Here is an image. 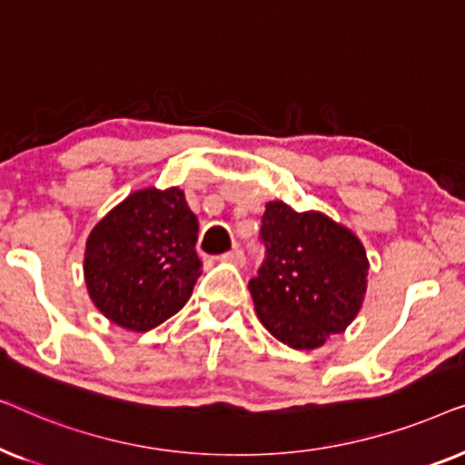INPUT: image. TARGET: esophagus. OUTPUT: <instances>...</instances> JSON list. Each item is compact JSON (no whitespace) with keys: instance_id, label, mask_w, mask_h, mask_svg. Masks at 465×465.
I'll return each instance as SVG.
<instances>
[{"instance_id":"1","label":"esophagus","mask_w":465,"mask_h":465,"mask_svg":"<svg viewBox=\"0 0 465 465\" xmlns=\"http://www.w3.org/2000/svg\"><path fill=\"white\" fill-rule=\"evenodd\" d=\"M222 260H226V262H232V264H243L245 253H243V250H241V247H232L231 252L222 256Z\"/></svg>"}]
</instances>
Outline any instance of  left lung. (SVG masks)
<instances>
[{
    "instance_id": "1",
    "label": "left lung",
    "mask_w": 465,
    "mask_h": 465,
    "mask_svg": "<svg viewBox=\"0 0 465 465\" xmlns=\"http://www.w3.org/2000/svg\"><path fill=\"white\" fill-rule=\"evenodd\" d=\"M260 239L266 258L250 282L262 326L292 349H317L345 332L368 285L361 241L322 212L266 203Z\"/></svg>"
}]
</instances>
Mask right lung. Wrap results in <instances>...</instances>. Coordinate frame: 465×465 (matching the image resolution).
<instances>
[{
	"label": "right lung",
	"instance_id": "add662e5",
	"mask_svg": "<svg viewBox=\"0 0 465 465\" xmlns=\"http://www.w3.org/2000/svg\"><path fill=\"white\" fill-rule=\"evenodd\" d=\"M199 220L180 188H143L118 203L86 239L84 282L116 326L148 332L188 302L201 260Z\"/></svg>",
	"mask_w": 465,
	"mask_h": 465
}]
</instances>
